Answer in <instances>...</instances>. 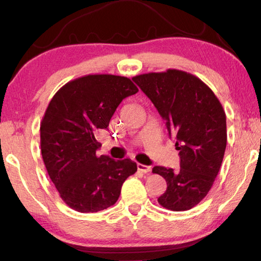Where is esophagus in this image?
Instances as JSON below:
<instances>
[{
  "mask_svg": "<svg viewBox=\"0 0 261 261\" xmlns=\"http://www.w3.org/2000/svg\"><path fill=\"white\" fill-rule=\"evenodd\" d=\"M137 169H138L139 171H141V173L146 174V173H149V171H151L152 168L149 167V166L141 165V163H137Z\"/></svg>",
  "mask_w": 261,
  "mask_h": 261,
  "instance_id": "34e87169",
  "label": "esophagus"
}]
</instances>
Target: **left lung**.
Listing matches in <instances>:
<instances>
[{
	"label": "left lung",
	"instance_id": "obj_1",
	"mask_svg": "<svg viewBox=\"0 0 261 261\" xmlns=\"http://www.w3.org/2000/svg\"><path fill=\"white\" fill-rule=\"evenodd\" d=\"M166 121L179 152V169L155 166L167 182L158 198L167 210H191L210 192L227 146L226 114L213 91L191 73L176 69L132 78Z\"/></svg>",
	"mask_w": 261,
	"mask_h": 261
}]
</instances>
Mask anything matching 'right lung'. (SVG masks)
Here are the masks:
<instances>
[{"label":"right lung","instance_id":"1","mask_svg":"<svg viewBox=\"0 0 261 261\" xmlns=\"http://www.w3.org/2000/svg\"><path fill=\"white\" fill-rule=\"evenodd\" d=\"M138 88L131 79L87 74L62 86L53 96L40 124V145L48 175L65 204L81 213L113 206L122 185L137 171L130 159L96 155V134L126 96Z\"/></svg>","mask_w":261,"mask_h":261}]
</instances>
